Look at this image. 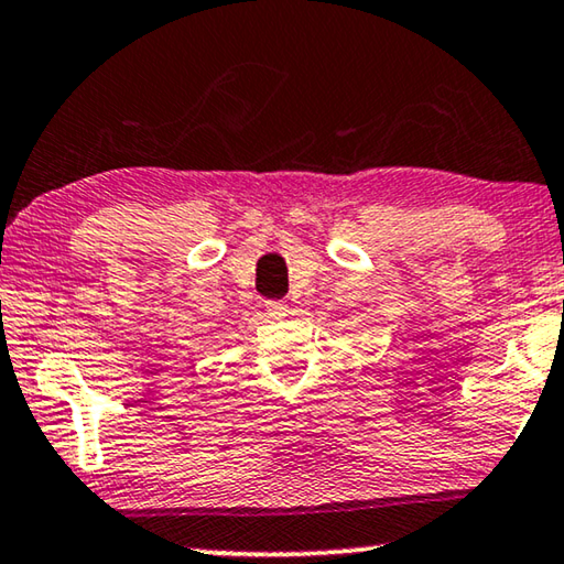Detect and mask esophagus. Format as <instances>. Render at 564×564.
Here are the masks:
<instances>
[{
    "mask_svg": "<svg viewBox=\"0 0 564 564\" xmlns=\"http://www.w3.org/2000/svg\"><path fill=\"white\" fill-rule=\"evenodd\" d=\"M265 316L273 318V321H283L289 316V303L285 301H269L265 303Z\"/></svg>",
    "mask_w": 564,
    "mask_h": 564,
    "instance_id": "esophagus-1",
    "label": "esophagus"
}]
</instances>
